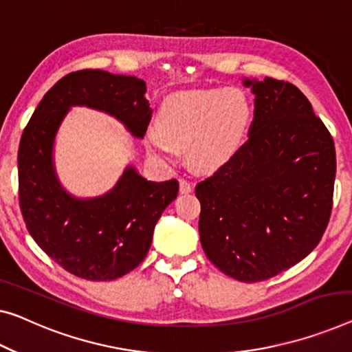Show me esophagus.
<instances>
[{
    "mask_svg": "<svg viewBox=\"0 0 352 352\" xmlns=\"http://www.w3.org/2000/svg\"><path fill=\"white\" fill-rule=\"evenodd\" d=\"M191 191H192V183L185 180V178H180V192L190 194Z\"/></svg>",
    "mask_w": 352,
    "mask_h": 352,
    "instance_id": "obj_1",
    "label": "esophagus"
}]
</instances>
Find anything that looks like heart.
Listing matches in <instances>:
<instances>
[{
	"instance_id": "1",
	"label": "heart",
	"mask_w": 352,
	"mask_h": 352,
	"mask_svg": "<svg viewBox=\"0 0 352 352\" xmlns=\"http://www.w3.org/2000/svg\"><path fill=\"white\" fill-rule=\"evenodd\" d=\"M253 107L240 88L172 94L162 101L156 129L145 134L150 155L170 161L185 151L192 169L212 172L232 158L248 134Z\"/></svg>"
}]
</instances>
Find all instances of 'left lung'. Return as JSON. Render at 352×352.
I'll list each match as a JSON object with an SVG mask.
<instances>
[{"instance_id": "1", "label": "left lung", "mask_w": 352, "mask_h": 352, "mask_svg": "<svg viewBox=\"0 0 352 352\" xmlns=\"http://www.w3.org/2000/svg\"><path fill=\"white\" fill-rule=\"evenodd\" d=\"M254 94L250 138L197 183L207 258L243 283L269 280L307 258L332 212V135L296 85L243 78Z\"/></svg>"}]
</instances>
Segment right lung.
Segmentation results:
<instances>
[{"label": "right lung", "instance_id": "add662e5", "mask_svg": "<svg viewBox=\"0 0 352 352\" xmlns=\"http://www.w3.org/2000/svg\"><path fill=\"white\" fill-rule=\"evenodd\" d=\"M146 85L134 76L83 69L65 76L44 94L19 146V199L26 229L63 269L90 281L129 274L148 253L156 223L178 194V182H148L128 166L112 190L80 199L56 177L54 145L74 106L112 115L142 139L151 118Z\"/></svg>", "mask_w": 352, "mask_h": 352}]
</instances>
